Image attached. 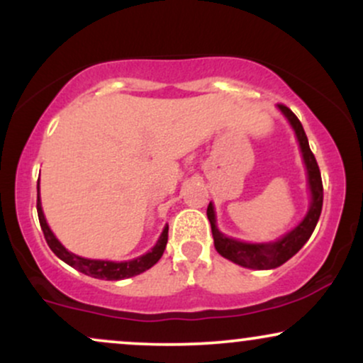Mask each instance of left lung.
<instances>
[{
    "label": "left lung",
    "instance_id": "1",
    "mask_svg": "<svg viewBox=\"0 0 363 363\" xmlns=\"http://www.w3.org/2000/svg\"><path fill=\"white\" fill-rule=\"evenodd\" d=\"M278 109L283 112L286 119H289L290 126L294 128L295 136H297L298 145H301V152L303 164L307 169V184H309L311 191V206L307 215L294 230L285 234L281 239L274 240V242L266 244H251L242 242V240L232 239V237L223 235L222 232L216 228V218H215V208L213 205H208L206 215L211 223V234H213L215 249L218 251L220 256L225 259L235 262V264L244 266V268L251 269H273L286 262L291 256H295L303 244L309 240V237L314 232L315 225L320 216V210H323V181H320L319 165L315 162L314 153L309 148V140H307L306 131H303L302 123L298 121L297 116L291 112L289 107L278 104Z\"/></svg>",
    "mask_w": 363,
    "mask_h": 363
}]
</instances>
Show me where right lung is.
<instances>
[{
    "mask_svg": "<svg viewBox=\"0 0 363 363\" xmlns=\"http://www.w3.org/2000/svg\"><path fill=\"white\" fill-rule=\"evenodd\" d=\"M37 213H39V222H40V228H43L44 232L45 242H48L49 247H51V251L56 254L61 261H65L66 264L72 266V268L78 269L80 273L89 274L91 278H99V280H124V278H131V277H136V274L147 272V269L152 268V266L160 259L162 254L165 251V245H167V239H169V225H165L164 232H162V235L158 237L157 244L153 245L152 251L143 254V256L136 257V259L121 261V262L86 259V257H80L77 256V254L69 252L51 232L48 222H45L43 206H40L39 182H37Z\"/></svg>",
    "mask_w": 363,
    "mask_h": 363,
    "instance_id": "1",
    "label": "right lung"
}]
</instances>
